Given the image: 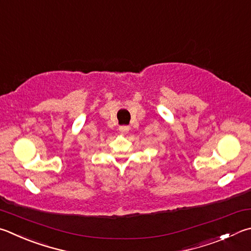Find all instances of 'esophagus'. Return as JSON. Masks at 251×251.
I'll return each instance as SVG.
<instances>
[{"label":"esophagus","mask_w":251,"mask_h":251,"mask_svg":"<svg viewBox=\"0 0 251 251\" xmlns=\"http://www.w3.org/2000/svg\"><path fill=\"white\" fill-rule=\"evenodd\" d=\"M120 131L122 134H125V133H127V131L129 130V127L128 126H126V125H123V126H120Z\"/></svg>","instance_id":"1"}]
</instances>
